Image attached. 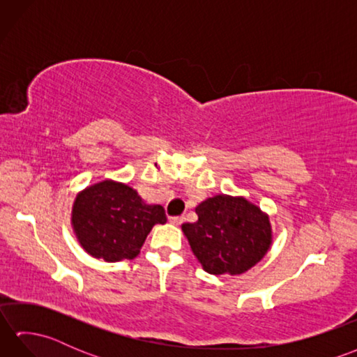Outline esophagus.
<instances>
[{"instance_id": "esophagus-1", "label": "esophagus", "mask_w": 357, "mask_h": 357, "mask_svg": "<svg viewBox=\"0 0 357 357\" xmlns=\"http://www.w3.org/2000/svg\"><path fill=\"white\" fill-rule=\"evenodd\" d=\"M184 222V216H172L170 218V224L173 225H181Z\"/></svg>"}]
</instances>
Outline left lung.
<instances>
[{"label": "left lung", "mask_w": 357, "mask_h": 357, "mask_svg": "<svg viewBox=\"0 0 357 357\" xmlns=\"http://www.w3.org/2000/svg\"><path fill=\"white\" fill-rule=\"evenodd\" d=\"M196 215L198 221L183 224V231L210 275H242L268 252L270 219L242 196L216 195L202 201Z\"/></svg>", "instance_id": "left-lung-1"}]
</instances>
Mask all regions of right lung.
<instances>
[{"label": "right lung", "instance_id": "add662e5", "mask_svg": "<svg viewBox=\"0 0 357 357\" xmlns=\"http://www.w3.org/2000/svg\"><path fill=\"white\" fill-rule=\"evenodd\" d=\"M162 206H149L138 192L105 179L78 193L72 208V227L81 247L104 259H133L155 224H165Z\"/></svg>", "mask_w": 357, "mask_h": 357}]
</instances>
